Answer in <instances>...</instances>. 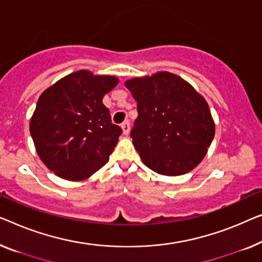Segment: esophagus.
I'll use <instances>...</instances> for the list:
<instances>
[{
    "instance_id": "34e87169",
    "label": "esophagus",
    "mask_w": 262,
    "mask_h": 262,
    "mask_svg": "<svg viewBox=\"0 0 262 262\" xmlns=\"http://www.w3.org/2000/svg\"><path fill=\"white\" fill-rule=\"evenodd\" d=\"M122 130L124 135H128V132H130V123L127 120L122 124Z\"/></svg>"
}]
</instances>
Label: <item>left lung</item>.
<instances>
[{
  "label": "left lung",
  "instance_id": "8db88e82",
  "mask_svg": "<svg viewBox=\"0 0 262 262\" xmlns=\"http://www.w3.org/2000/svg\"><path fill=\"white\" fill-rule=\"evenodd\" d=\"M137 101L132 143L147 168L166 176L187 173L206 156L215 124L204 98L169 72L125 82Z\"/></svg>",
  "mask_w": 262,
  "mask_h": 262
}]
</instances>
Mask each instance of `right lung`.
Listing matches in <instances>:
<instances>
[{"instance_id": "obj_1", "label": "right lung", "mask_w": 262, "mask_h": 262, "mask_svg": "<svg viewBox=\"0 0 262 262\" xmlns=\"http://www.w3.org/2000/svg\"><path fill=\"white\" fill-rule=\"evenodd\" d=\"M118 79L81 70L66 75L37 100L29 130L36 152L49 170L82 181L108 162L122 128L103 104Z\"/></svg>"}]
</instances>
